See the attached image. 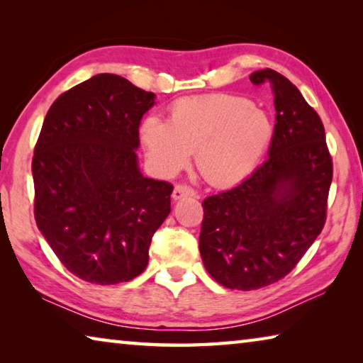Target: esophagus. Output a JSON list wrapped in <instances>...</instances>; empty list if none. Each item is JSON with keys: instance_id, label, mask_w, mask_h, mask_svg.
<instances>
[{"instance_id": "34e87169", "label": "esophagus", "mask_w": 363, "mask_h": 363, "mask_svg": "<svg viewBox=\"0 0 363 363\" xmlns=\"http://www.w3.org/2000/svg\"><path fill=\"white\" fill-rule=\"evenodd\" d=\"M187 196H195V190L192 187L186 186V184H177L173 190V199L181 200V199H187Z\"/></svg>"}]
</instances>
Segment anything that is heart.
I'll return each mask as SVG.
<instances>
[{
  "label": "heart",
  "instance_id": "heart-1",
  "mask_svg": "<svg viewBox=\"0 0 363 363\" xmlns=\"http://www.w3.org/2000/svg\"><path fill=\"white\" fill-rule=\"evenodd\" d=\"M139 133L158 173H176L195 152L203 179L214 187H230L253 173L272 143L274 126L247 97L214 94L174 102L168 121L150 115Z\"/></svg>",
  "mask_w": 363,
  "mask_h": 363
}]
</instances>
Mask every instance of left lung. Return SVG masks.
<instances>
[{
  "instance_id": "1",
  "label": "left lung",
  "mask_w": 363,
  "mask_h": 363,
  "mask_svg": "<svg viewBox=\"0 0 363 363\" xmlns=\"http://www.w3.org/2000/svg\"><path fill=\"white\" fill-rule=\"evenodd\" d=\"M274 93L269 158L237 187L201 203L200 255L230 290H257L290 274L322 232L333 163L320 116L290 79L272 69L251 73Z\"/></svg>"
}]
</instances>
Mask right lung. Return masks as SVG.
Wrapping results in <instances>:
<instances>
[{"label": "right lung", "instance_id": "add662e5", "mask_svg": "<svg viewBox=\"0 0 363 363\" xmlns=\"http://www.w3.org/2000/svg\"><path fill=\"white\" fill-rule=\"evenodd\" d=\"M155 94L99 73L60 94L35 145V220L59 261L97 285L130 281L149 262L173 186L144 177L139 125Z\"/></svg>", "mask_w": 363, "mask_h": 363}]
</instances>
